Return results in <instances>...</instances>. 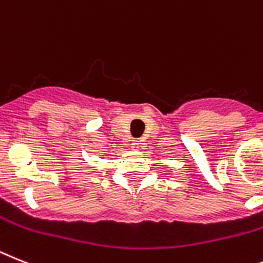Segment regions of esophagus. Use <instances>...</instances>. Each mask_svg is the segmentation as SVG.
<instances>
[{"mask_svg":"<svg viewBox=\"0 0 263 263\" xmlns=\"http://www.w3.org/2000/svg\"><path fill=\"white\" fill-rule=\"evenodd\" d=\"M143 144H144V143H143L142 140H132L131 147H132V148H134V149H136V151H138V149H142Z\"/></svg>","mask_w":263,"mask_h":263,"instance_id":"obj_1","label":"esophagus"}]
</instances>
